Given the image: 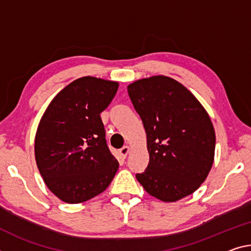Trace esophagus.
<instances>
[{
  "mask_svg": "<svg viewBox=\"0 0 251 251\" xmlns=\"http://www.w3.org/2000/svg\"><path fill=\"white\" fill-rule=\"evenodd\" d=\"M129 152V147L128 146H123L121 150H119V154H121L122 157H126L127 154Z\"/></svg>",
  "mask_w": 251,
  "mask_h": 251,
  "instance_id": "esophagus-1",
  "label": "esophagus"
}]
</instances>
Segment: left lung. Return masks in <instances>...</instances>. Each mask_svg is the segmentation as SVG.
<instances>
[{
    "label": "left lung",
    "instance_id": "obj_1",
    "mask_svg": "<svg viewBox=\"0 0 251 251\" xmlns=\"http://www.w3.org/2000/svg\"><path fill=\"white\" fill-rule=\"evenodd\" d=\"M147 137L150 162L137 181L151 196L174 202L193 193L213 164L216 134L208 113L180 82L165 75L127 87Z\"/></svg>",
    "mask_w": 251,
    "mask_h": 251
}]
</instances>
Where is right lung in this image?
I'll return each mask as SVG.
<instances>
[{
	"mask_svg": "<svg viewBox=\"0 0 251 251\" xmlns=\"http://www.w3.org/2000/svg\"><path fill=\"white\" fill-rule=\"evenodd\" d=\"M117 89L115 81L79 78L52 99L40 121L35 161L48 188L63 202L98 196L117 172L100 118Z\"/></svg>",
	"mask_w": 251,
	"mask_h": 251,
	"instance_id": "1",
	"label": "right lung"
}]
</instances>
